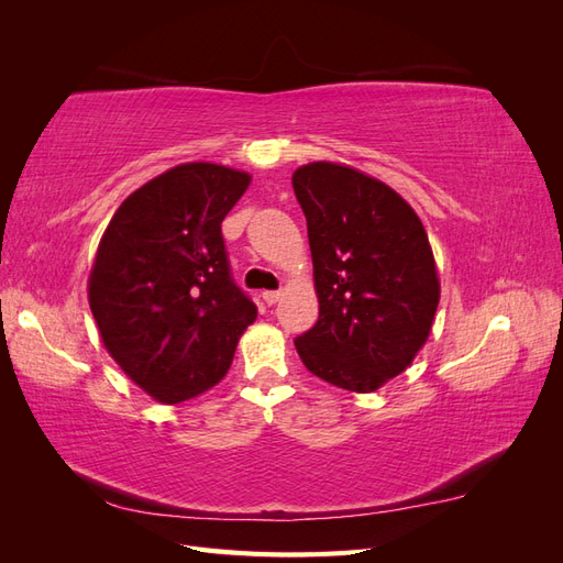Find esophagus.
Here are the masks:
<instances>
[{
	"label": "esophagus",
	"instance_id": "obj_1",
	"mask_svg": "<svg viewBox=\"0 0 563 563\" xmlns=\"http://www.w3.org/2000/svg\"><path fill=\"white\" fill-rule=\"evenodd\" d=\"M279 298H282V291H263V300L267 305H275Z\"/></svg>",
	"mask_w": 563,
	"mask_h": 563
}]
</instances>
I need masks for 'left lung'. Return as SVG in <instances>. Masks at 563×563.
<instances>
[{
    "label": "left lung",
    "mask_w": 563,
    "mask_h": 563,
    "mask_svg": "<svg viewBox=\"0 0 563 563\" xmlns=\"http://www.w3.org/2000/svg\"><path fill=\"white\" fill-rule=\"evenodd\" d=\"M308 236L319 319L294 343L317 378L373 391L399 376L430 335L439 277L408 203L356 168L312 162L291 178Z\"/></svg>",
    "instance_id": "obj_1"
}]
</instances>
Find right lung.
I'll list each match as a JSON object with an SVG mask.
<instances>
[{
    "label": "right lung",
    "instance_id": "add662e5",
    "mask_svg": "<svg viewBox=\"0 0 563 563\" xmlns=\"http://www.w3.org/2000/svg\"><path fill=\"white\" fill-rule=\"evenodd\" d=\"M251 176L192 162L152 178L112 216L89 277L103 345L152 399L180 404L223 380L258 317L234 284L223 218Z\"/></svg>",
    "mask_w": 563,
    "mask_h": 563
}]
</instances>
